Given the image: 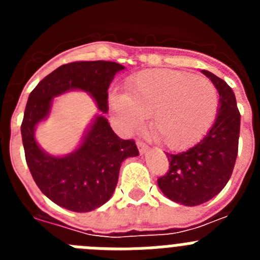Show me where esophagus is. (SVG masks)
<instances>
[{
    "instance_id": "obj_1",
    "label": "esophagus",
    "mask_w": 260,
    "mask_h": 260,
    "mask_svg": "<svg viewBox=\"0 0 260 260\" xmlns=\"http://www.w3.org/2000/svg\"><path fill=\"white\" fill-rule=\"evenodd\" d=\"M137 146H138V150H139V152H141V155H144V153L148 151V146H146V144L142 143V142H138Z\"/></svg>"
}]
</instances>
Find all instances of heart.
I'll return each instance as SVG.
<instances>
[{"label": "heart", "mask_w": 260, "mask_h": 260, "mask_svg": "<svg viewBox=\"0 0 260 260\" xmlns=\"http://www.w3.org/2000/svg\"><path fill=\"white\" fill-rule=\"evenodd\" d=\"M126 89L127 93H112L109 99L121 127L133 132L150 117L155 141L173 151L202 139L219 109V93L212 82L186 71H141L128 78Z\"/></svg>", "instance_id": "obj_1"}]
</instances>
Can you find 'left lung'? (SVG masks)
I'll return each mask as SVG.
<instances>
[{"label":"left lung","mask_w":260,"mask_h":260,"mask_svg":"<svg viewBox=\"0 0 260 260\" xmlns=\"http://www.w3.org/2000/svg\"><path fill=\"white\" fill-rule=\"evenodd\" d=\"M219 92V109L212 127L199 143L171 155L169 171L157 180L162 194L183 206H199L219 194L233 172L238 153L241 116L233 89L224 80L202 70Z\"/></svg>","instance_id":"1"}]
</instances>
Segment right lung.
Masks as SVG:
<instances>
[{"mask_svg": "<svg viewBox=\"0 0 260 260\" xmlns=\"http://www.w3.org/2000/svg\"><path fill=\"white\" fill-rule=\"evenodd\" d=\"M123 69L110 61L71 62L52 71L29 93L20 126L26 161L41 192L59 207L74 212L102 207L113 195L123 160L139 155L135 142L117 137L104 116L108 88ZM70 90L86 92L101 113L74 151L56 156L41 148L35 132L49 116L54 98Z\"/></svg>", "mask_w": 260, "mask_h": 260, "instance_id": "obj_1", "label": "right lung"}]
</instances>
